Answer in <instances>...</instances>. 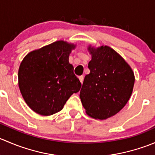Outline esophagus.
<instances>
[{"label": "esophagus", "mask_w": 155, "mask_h": 155, "mask_svg": "<svg viewBox=\"0 0 155 155\" xmlns=\"http://www.w3.org/2000/svg\"><path fill=\"white\" fill-rule=\"evenodd\" d=\"M79 81H80V82H81V83L82 84V82H83V79H84L83 76H79Z\"/></svg>", "instance_id": "1"}]
</instances>
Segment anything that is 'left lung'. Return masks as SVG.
Listing matches in <instances>:
<instances>
[{"instance_id":"obj_1","label":"left lung","mask_w":155,"mask_h":155,"mask_svg":"<svg viewBox=\"0 0 155 155\" xmlns=\"http://www.w3.org/2000/svg\"><path fill=\"white\" fill-rule=\"evenodd\" d=\"M91 55L90 73L80 91L81 101L87 115L105 120L124 108L134 88V71L124 58L108 46L87 47Z\"/></svg>"}]
</instances>
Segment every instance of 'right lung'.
I'll return each instance as SVG.
<instances>
[{"instance_id": "right-lung-1", "label": "right lung", "mask_w": 155, "mask_h": 155, "mask_svg": "<svg viewBox=\"0 0 155 155\" xmlns=\"http://www.w3.org/2000/svg\"><path fill=\"white\" fill-rule=\"evenodd\" d=\"M76 45L58 40L29 52L18 68V87L27 105L41 115L63 109L82 86L69 63Z\"/></svg>"}]
</instances>
